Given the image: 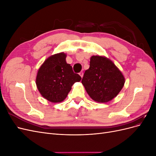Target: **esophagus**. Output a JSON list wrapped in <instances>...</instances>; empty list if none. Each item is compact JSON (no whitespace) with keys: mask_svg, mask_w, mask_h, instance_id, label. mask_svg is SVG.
Segmentation results:
<instances>
[{"mask_svg":"<svg viewBox=\"0 0 156 156\" xmlns=\"http://www.w3.org/2000/svg\"><path fill=\"white\" fill-rule=\"evenodd\" d=\"M79 75H80V76H81V77H83V72H81L79 73Z\"/></svg>","mask_w":156,"mask_h":156,"instance_id":"1","label":"esophagus"}]
</instances>
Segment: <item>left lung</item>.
I'll return each instance as SVG.
<instances>
[{
	"label": "left lung",
	"mask_w": 156,
	"mask_h": 156,
	"mask_svg": "<svg viewBox=\"0 0 156 156\" xmlns=\"http://www.w3.org/2000/svg\"><path fill=\"white\" fill-rule=\"evenodd\" d=\"M81 82L93 100L106 103L121 91L125 79L111 60L101 56H92L90 68L84 72Z\"/></svg>",
	"instance_id": "left-lung-1"
}]
</instances>
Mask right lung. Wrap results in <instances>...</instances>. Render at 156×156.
I'll use <instances>...</instances> for the list:
<instances>
[{"label":"right lung","mask_w":156,"mask_h":156,"mask_svg":"<svg viewBox=\"0 0 156 156\" xmlns=\"http://www.w3.org/2000/svg\"><path fill=\"white\" fill-rule=\"evenodd\" d=\"M64 53L50 56L37 72L36 83L41 96L53 103L61 102L67 97L75 82L81 77L75 73L72 66L66 61Z\"/></svg>","instance_id":"right-lung-1"}]
</instances>
